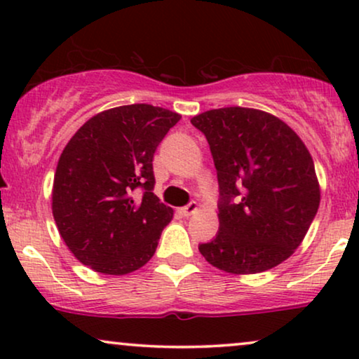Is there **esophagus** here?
<instances>
[{"label":"esophagus","mask_w":359,"mask_h":359,"mask_svg":"<svg viewBox=\"0 0 359 359\" xmlns=\"http://www.w3.org/2000/svg\"><path fill=\"white\" fill-rule=\"evenodd\" d=\"M196 210H198V203H196V201H191L189 204H186L184 208L180 209V214L183 215V217H189V215H193Z\"/></svg>","instance_id":"34e87169"}]
</instances>
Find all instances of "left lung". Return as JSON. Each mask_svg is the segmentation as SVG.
<instances>
[{
    "label": "left lung",
    "mask_w": 359,
    "mask_h": 359,
    "mask_svg": "<svg viewBox=\"0 0 359 359\" xmlns=\"http://www.w3.org/2000/svg\"><path fill=\"white\" fill-rule=\"evenodd\" d=\"M208 139L219 181V232L199 252L212 266L255 274L278 266L306 237L320 189L299 135L250 107H220L191 119Z\"/></svg>",
    "instance_id": "left-lung-1"
}]
</instances>
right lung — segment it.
Segmentation results:
<instances>
[{"mask_svg": "<svg viewBox=\"0 0 359 359\" xmlns=\"http://www.w3.org/2000/svg\"><path fill=\"white\" fill-rule=\"evenodd\" d=\"M180 119L151 104L119 106L91 117L63 149L52 212L63 242L83 264L121 276L154 257L173 209L154 194L151 161Z\"/></svg>", "mask_w": 359, "mask_h": 359, "instance_id": "obj_1", "label": "right lung"}]
</instances>
